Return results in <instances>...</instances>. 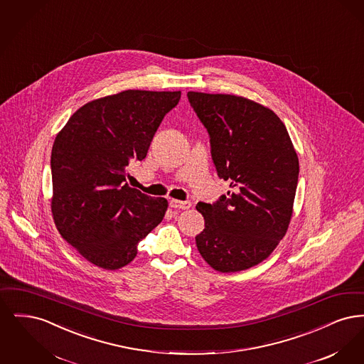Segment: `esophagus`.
Returning <instances> with one entry per match:
<instances>
[{
  "label": "esophagus",
  "instance_id": "1",
  "mask_svg": "<svg viewBox=\"0 0 364 364\" xmlns=\"http://www.w3.org/2000/svg\"><path fill=\"white\" fill-rule=\"evenodd\" d=\"M169 206L172 208H178V210H187L191 208V202L187 200H176V199H171L169 200Z\"/></svg>",
  "mask_w": 364,
  "mask_h": 364
}]
</instances>
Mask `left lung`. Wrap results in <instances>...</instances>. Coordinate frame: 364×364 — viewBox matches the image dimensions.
I'll use <instances>...</instances> for the list:
<instances>
[{
  "instance_id": "left-lung-1",
  "label": "left lung",
  "mask_w": 364,
  "mask_h": 364,
  "mask_svg": "<svg viewBox=\"0 0 364 364\" xmlns=\"http://www.w3.org/2000/svg\"><path fill=\"white\" fill-rule=\"evenodd\" d=\"M208 129L211 158L228 195L199 202L205 229L195 240L208 264L240 272L266 259L285 236L292 217L299 158L277 114L229 94H187Z\"/></svg>"
}]
</instances>
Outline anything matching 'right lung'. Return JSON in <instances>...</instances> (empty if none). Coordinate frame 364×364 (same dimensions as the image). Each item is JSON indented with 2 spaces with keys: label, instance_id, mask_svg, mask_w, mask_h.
<instances>
[{
  "label": "right lung",
  "instance_id": "obj_1",
  "mask_svg": "<svg viewBox=\"0 0 364 364\" xmlns=\"http://www.w3.org/2000/svg\"><path fill=\"white\" fill-rule=\"evenodd\" d=\"M180 91L127 90L77 109L52 149L54 224L63 239L106 270L128 264L165 215L168 200L127 183V166L147 156Z\"/></svg>",
  "mask_w": 364,
  "mask_h": 364
}]
</instances>
